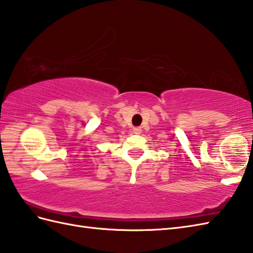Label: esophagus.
<instances>
[{"label": "esophagus", "instance_id": "34e87169", "mask_svg": "<svg viewBox=\"0 0 253 253\" xmlns=\"http://www.w3.org/2000/svg\"><path fill=\"white\" fill-rule=\"evenodd\" d=\"M142 132V129H141V127H134L133 128V133H135V134H140Z\"/></svg>", "mask_w": 253, "mask_h": 253}]
</instances>
